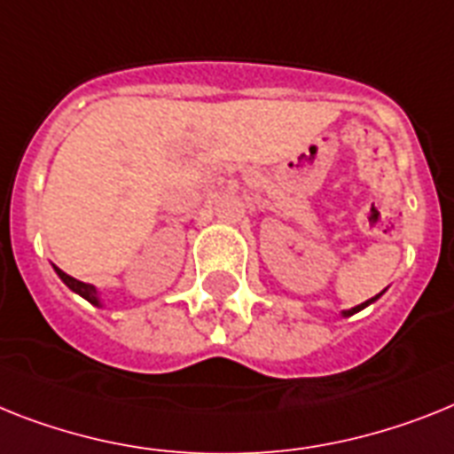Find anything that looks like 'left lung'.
Wrapping results in <instances>:
<instances>
[{
  "instance_id": "1",
  "label": "left lung",
  "mask_w": 454,
  "mask_h": 454,
  "mask_svg": "<svg viewBox=\"0 0 454 454\" xmlns=\"http://www.w3.org/2000/svg\"><path fill=\"white\" fill-rule=\"evenodd\" d=\"M378 297H380V294H376V297H373V299H369V301H364V303H359V306H355V309L346 310V313H343V316H353V313H357V310H362V309H364V306H369V303H371V301H376V299H378Z\"/></svg>"
}]
</instances>
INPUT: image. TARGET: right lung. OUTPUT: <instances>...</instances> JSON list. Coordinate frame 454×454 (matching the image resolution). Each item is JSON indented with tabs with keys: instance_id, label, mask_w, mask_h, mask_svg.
Segmentation results:
<instances>
[{
	"instance_id": "1",
	"label": "right lung",
	"mask_w": 454,
	"mask_h": 454,
	"mask_svg": "<svg viewBox=\"0 0 454 454\" xmlns=\"http://www.w3.org/2000/svg\"><path fill=\"white\" fill-rule=\"evenodd\" d=\"M55 271H58L59 278L65 280V283L71 287V290L78 292V294L88 299L90 303H97V306H99V299H97V290L92 286H90V283H81V280L71 278L69 273H65V271H62V269H58V267H55Z\"/></svg>"
}]
</instances>
